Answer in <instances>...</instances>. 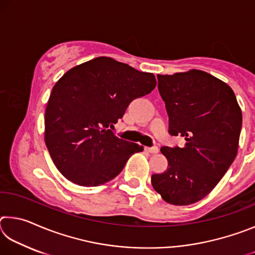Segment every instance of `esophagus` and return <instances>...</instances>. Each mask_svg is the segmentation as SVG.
I'll use <instances>...</instances> for the list:
<instances>
[{
  "label": "esophagus",
  "mask_w": 255,
  "mask_h": 255,
  "mask_svg": "<svg viewBox=\"0 0 255 255\" xmlns=\"http://www.w3.org/2000/svg\"><path fill=\"white\" fill-rule=\"evenodd\" d=\"M145 150L147 153H150V154L158 153V148L156 147V146H154V147H145Z\"/></svg>",
  "instance_id": "34e87169"
}]
</instances>
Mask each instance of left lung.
Segmentation results:
<instances>
[{
  "mask_svg": "<svg viewBox=\"0 0 255 255\" xmlns=\"http://www.w3.org/2000/svg\"><path fill=\"white\" fill-rule=\"evenodd\" d=\"M169 115V132L184 137L183 147L164 146L167 170L152 175L163 200L188 206L213 190L234 161L242 111L231 86L204 71L157 75Z\"/></svg>",
  "mask_w": 255,
  "mask_h": 255,
  "instance_id": "1",
  "label": "left lung"
}]
</instances>
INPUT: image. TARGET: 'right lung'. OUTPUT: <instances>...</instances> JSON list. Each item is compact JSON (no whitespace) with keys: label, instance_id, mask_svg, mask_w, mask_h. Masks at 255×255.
Instances as JSON below:
<instances>
[{"label":"right lung","instance_id":"right-lung-1","mask_svg":"<svg viewBox=\"0 0 255 255\" xmlns=\"http://www.w3.org/2000/svg\"><path fill=\"white\" fill-rule=\"evenodd\" d=\"M156 86L152 73L110 57H97L66 72L51 90L45 112V143L58 171L82 187L115 179L143 146L111 130L133 99Z\"/></svg>","mask_w":255,"mask_h":255}]
</instances>
